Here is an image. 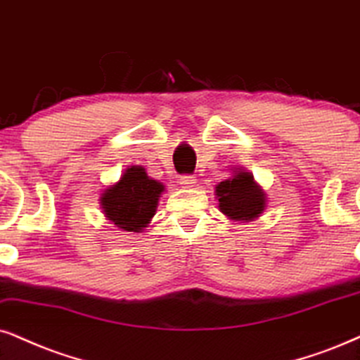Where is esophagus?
<instances>
[{
  "label": "esophagus",
  "instance_id": "34e87169",
  "mask_svg": "<svg viewBox=\"0 0 360 360\" xmlns=\"http://www.w3.org/2000/svg\"><path fill=\"white\" fill-rule=\"evenodd\" d=\"M195 183H198V179H195L194 176H183V177H181V184H183L184 188H194Z\"/></svg>",
  "mask_w": 360,
  "mask_h": 360
}]
</instances>
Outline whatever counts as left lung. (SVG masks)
<instances>
[{"label": "left lung", "instance_id": "1", "mask_svg": "<svg viewBox=\"0 0 360 360\" xmlns=\"http://www.w3.org/2000/svg\"><path fill=\"white\" fill-rule=\"evenodd\" d=\"M219 211L227 219L249 222L261 217L267 207V194L256 183L252 172L236 167L227 179L216 186Z\"/></svg>", "mask_w": 360, "mask_h": 360}]
</instances>
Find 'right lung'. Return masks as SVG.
Returning <instances> with one entry per match:
<instances>
[{"instance_id": "right-lung-1", "label": "right lung", "mask_w": 360, "mask_h": 360, "mask_svg": "<svg viewBox=\"0 0 360 360\" xmlns=\"http://www.w3.org/2000/svg\"><path fill=\"white\" fill-rule=\"evenodd\" d=\"M165 184L148 176L143 166H127L115 184L99 195L104 217L126 233H143L151 224Z\"/></svg>"}]
</instances>
